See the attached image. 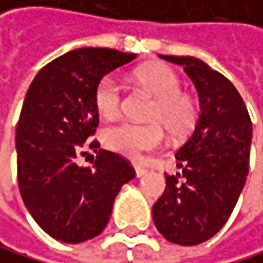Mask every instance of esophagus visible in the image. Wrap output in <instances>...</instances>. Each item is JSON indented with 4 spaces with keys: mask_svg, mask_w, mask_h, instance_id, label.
<instances>
[{
    "mask_svg": "<svg viewBox=\"0 0 263 263\" xmlns=\"http://www.w3.org/2000/svg\"><path fill=\"white\" fill-rule=\"evenodd\" d=\"M147 173V170L144 168V167H136V177L137 178H141V177H144Z\"/></svg>",
    "mask_w": 263,
    "mask_h": 263,
    "instance_id": "esophagus-1",
    "label": "esophagus"
}]
</instances>
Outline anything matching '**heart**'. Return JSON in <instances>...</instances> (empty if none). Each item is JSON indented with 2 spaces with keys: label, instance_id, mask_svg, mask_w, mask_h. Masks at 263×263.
Listing matches in <instances>:
<instances>
[{
  "label": "heart",
  "instance_id": "b5f03b06",
  "mask_svg": "<svg viewBox=\"0 0 263 263\" xmlns=\"http://www.w3.org/2000/svg\"><path fill=\"white\" fill-rule=\"evenodd\" d=\"M136 77L139 83L157 96L149 119L160 121L172 134H185L193 126L196 109L192 98L181 93V80L177 71L162 63H154L141 68ZM95 104L106 119L119 116L122 90L116 77L108 75L100 80L95 90ZM163 142L165 134L159 122H121L104 130L106 147L129 159H141L142 154L160 149Z\"/></svg>",
  "mask_w": 263,
  "mask_h": 263
}]
</instances>
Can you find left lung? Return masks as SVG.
Here are the masks:
<instances>
[{"label": "left lung", "mask_w": 263, "mask_h": 263, "mask_svg": "<svg viewBox=\"0 0 263 263\" xmlns=\"http://www.w3.org/2000/svg\"><path fill=\"white\" fill-rule=\"evenodd\" d=\"M159 57L183 67L192 78L200 114L193 134L175 154L181 173L165 177L167 186L154 204L152 218L170 242L196 246L226 224L242 193L252 122L236 86L208 63L196 57Z\"/></svg>", "instance_id": "8db88e82"}]
</instances>
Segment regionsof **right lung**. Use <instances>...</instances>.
Wrapping results in <instances>:
<instances>
[{
	"instance_id": "1",
	"label": "right lung",
	"mask_w": 263,
	"mask_h": 263,
	"mask_svg": "<svg viewBox=\"0 0 263 263\" xmlns=\"http://www.w3.org/2000/svg\"><path fill=\"white\" fill-rule=\"evenodd\" d=\"M136 57L100 47L71 50L47 63L26 93L16 127L19 192L34 221L60 242L101 234L121 186L136 177L127 160L96 141L91 167L77 163L100 122L96 85Z\"/></svg>"
}]
</instances>
